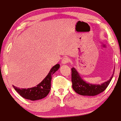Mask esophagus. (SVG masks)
I'll return each instance as SVG.
<instances>
[{"label":"esophagus","mask_w":121,"mask_h":121,"mask_svg":"<svg viewBox=\"0 0 121 121\" xmlns=\"http://www.w3.org/2000/svg\"><path fill=\"white\" fill-rule=\"evenodd\" d=\"M69 62V59L68 57H64L62 60V64H68Z\"/></svg>","instance_id":"obj_1"}]
</instances>
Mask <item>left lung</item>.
I'll use <instances>...</instances> for the list:
<instances>
[{"label":"left lung","instance_id":"1","mask_svg":"<svg viewBox=\"0 0 121 121\" xmlns=\"http://www.w3.org/2000/svg\"><path fill=\"white\" fill-rule=\"evenodd\" d=\"M115 72V71H114ZM113 76L109 80H107L104 83L99 85H92L87 83L83 80L77 70L74 68H71V81L72 87L74 91L82 95L95 96L103 92L108 86Z\"/></svg>","mask_w":121,"mask_h":121}]
</instances>
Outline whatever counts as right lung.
Returning <instances> with one entry per match:
<instances>
[{"instance_id": "add662e5", "label": "right lung", "mask_w": 121, "mask_h": 121, "mask_svg": "<svg viewBox=\"0 0 121 121\" xmlns=\"http://www.w3.org/2000/svg\"><path fill=\"white\" fill-rule=\"evenodd\" d=\"M60 65L56 64L50 71L46 77L36 86L28 89H20L13 86L15 90L23 98L32 101L38 100L44 98L49 93L51 89V80L52 76L56 71L58 70Z\"/></svg>"}]
</instances>
